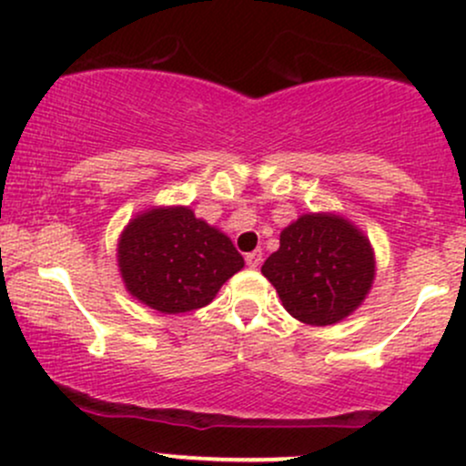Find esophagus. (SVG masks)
Masks as SVG:
<instances>
[{
	"instance_id": "obj_1",
	"label": "esophagus",
	"mask_w": 466,
	"mask_h": 466,
	"mask_svg": "<svg viewBox=\"0 0 466 466\" xmlns=\"http://www.w3.org/2000/svg\"><path fill=\"white\" fill-rule=\"evenodd\" d=\"M245 263H248L251 269H256V267H260V263H263V251L260 249H254L249 251L248 256H245Z\"/></svg>"
}]
</instances>
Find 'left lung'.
Here are the masks:
<instances>
[{
    "label": "left lung",
    "mask_w": 466,
    "mask_h": 466,
    "mask_svg": "<svg viewBox=\"0 0 466 466\" xmlns=\"http://www.w3.org/2000/svg\"><path fill=\"white\" fill-rule=\"evenodd\" d=\"M282 307L311 326L349 318L374 280L370 240L339 215H302L280 232V248L263 265Z\"/></svg>",
    "instance_id": "8db88e82"
}]
</instances>
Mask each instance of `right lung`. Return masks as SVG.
<instances>
[{"label": "right lung", "instance_id": "1", "mask_svg": "<svg viewBox=\"0 0 466 466\" xmlns=\"http://www.w3.org/2000/svg\"><path fill=\"white\" fill-rule=\"evenodd\" d=\"M243 265L232 240L186 206L142 212L117 240V267L127 291L166 315L210 304Z\"/></svg>", "mask_w": 466, "mask_h": 466}]
</instances>
